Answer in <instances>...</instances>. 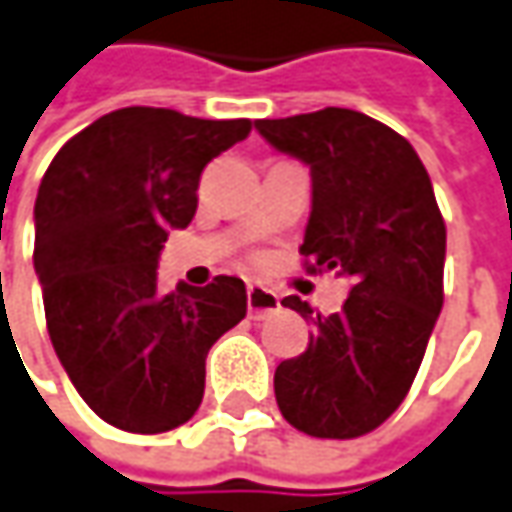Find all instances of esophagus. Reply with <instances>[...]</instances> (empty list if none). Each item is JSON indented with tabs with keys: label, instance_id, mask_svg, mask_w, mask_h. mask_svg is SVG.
Returning a JSON list of instances; mask_svg holds the SVG:
<instances>
[{
	"label": "esophagus",
	"instance_id": "34e87169",
	"mask_svg": "<svg viewBox=\"0 0 512 512\" xmlns=\"http://www.w3.org/2000/svg\"><path fill=\"white\" fill-rule=\"evenodd\" d=\"M279 307H282L279 293H273L262 285H247V310L253 319H265L267 313H276Z\"/></svg>",
	"mask_w": 512,
	"mask_h": 512
}]
</instances>
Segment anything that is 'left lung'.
Here are the masks:
<instances>
[{
    "instance_id": "obj_1",
    "label": "left lung",
    "mask_w": 512,
    "mask_h": 512,
    "mask_svg": "<svg viewBox=\"0 0 512 512\" xmlns=\"http://www.w3.org/2000/svg\"><path fill=\"white\" fill-rule=\"evenodd\" d=\"M256 130L310 168L307 270L353 279L330 316H313L299 296L282 302L316 330L302 356L276 367V402L307 436L356 439L404 402L442 313L447 230L436 193L413 145L359 110L259 119Z\"/></svg>"
}]
</instances>
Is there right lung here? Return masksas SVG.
Listing matches in <instances>:
<instances>
[{
    "label": "right lung",
    "instance_id": "add662e5",
    "mask_svg": "<svg viewBox=\"0 0 512 512\" xmlns=\"http://www.w3.org/2000/svg\"><path fill=\"white\" fill-rule=\"evenodd\" d=\"M250 119L122 108L79 130L42 176L33 267L53 350L88 407L119 430L165 433L205 396L213 342L247 313L236 276L162 293L159 253L190 225L210 159Z\"/></svg>",
    "mask_w": 512,
    "mask_h": 512
}]
</instances>
